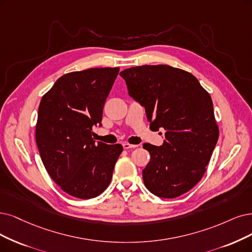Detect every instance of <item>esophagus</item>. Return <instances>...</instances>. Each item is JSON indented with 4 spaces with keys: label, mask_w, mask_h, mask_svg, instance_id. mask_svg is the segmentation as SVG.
<instances>
[{
    "label": "esophagus",
    "mask_w": 252,
    "mask_h": 252,
    "mask_svg": "<svg viewBox=\"0 0 252 252\" xmlns=\"http://www.w3.org/2000/svg\"><path fill=\"white\" fill-rule=\"evenodd\" d=\"M123 145H124L125 150H128V148H136L138 146L136 144H131V143H128V142H124Z\"/></svg>",
    "instance_id": "esophagus-1"
}]
</instances>
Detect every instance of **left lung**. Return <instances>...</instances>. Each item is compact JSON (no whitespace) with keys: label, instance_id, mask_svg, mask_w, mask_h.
<instances>
[{"label":"left lung","instance_id":"left-lung-1","mask_svg":"<svg viewBox=\"0 0 252 252\" xmlns=\"http://www.w3.org/2000/svg\"><path fill=\"white\" fill-rule=\"evenodd\" d=\"M120 76L151 126L165 131L163 145L143 144L151 155L145 187L159 197L181 196L201 180L218 141L210 93L192 73L169 65L131 67Z\"/></svg>","mask_w":252,"mask_h":252}]
</instances>
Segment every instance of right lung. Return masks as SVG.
Returning <instances> with one entry per match:
<instances>
[{
  "instance_id": "obj_1",
  "label": "right lung",
  "mask_w": 252,
  "mask_h": 252,
  "mask_svg": "<svg viewBox=\"0 0 252 252\" xmlns=\"http://www.w3.org/2000/svg\"><path fill=\"white\" fill-rule=\"evenodd\" d=\"M119 67L89 68L60 77L42 96L35 138L52 180L81 199L98 196L110 185L124 147L92 138Z\"/></svg>"
}]
</instances>
